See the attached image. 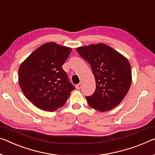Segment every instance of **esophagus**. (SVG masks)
<instances>
[{
    "label": "esophagus",
    "mask_w": 155,
    "mask_h": 155,
    "mask_svg": "<svg viewBox=\"0 0 155 155\" xmlns=\"http://www.w3.org/2000/svg\"><path fill=\"white\" fill-rule=\"evenodd\" d=\"M82 85H83L82 83H80V84L76 85V88L78 89V90H79V89L81 88V87H82Z\"/></svg>",
    "instance_id": "esophagus-1"
}]
</instances>
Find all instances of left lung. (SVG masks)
I'll use <instances>...</instances> for the list:
<instances>
[{"label": "left lung", "instance_id": "1", "mask_svg": "<svg viewBox=\"0 0 155 155\" xmlns=\"http://www.w3.org/2000/svg\"><path fill=\"white\" fill-rule=\"evenodd\" d=\"M77 51L90 64L95 78V91L86 97L90 107L100 112L116 107L127 94L132 81L128 59L103 43L79 47Z\"/></svg>", "mask_w": 155, "mask_h": 155}]
</instances>
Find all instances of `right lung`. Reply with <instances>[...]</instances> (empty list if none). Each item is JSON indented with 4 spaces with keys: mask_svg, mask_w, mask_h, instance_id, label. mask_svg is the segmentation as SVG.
<instances>
[{
    "mask_svg": "<svg viewBox=\"0 0 155 155\" xmlns=\"http://www.w3.org/2000/svg\"><path fill=\"white\" fill-rule=\"evenodd\" d=\"M71 48L54 41L36 48L18 68V82L23 93L45 111L63 107L74 87L63 70Z\"/></svg>",
    "mask_w": 155,
    "mask_h": 155,
    "instance_id": "1",
    "label": "right lung"
}]
</instances>
